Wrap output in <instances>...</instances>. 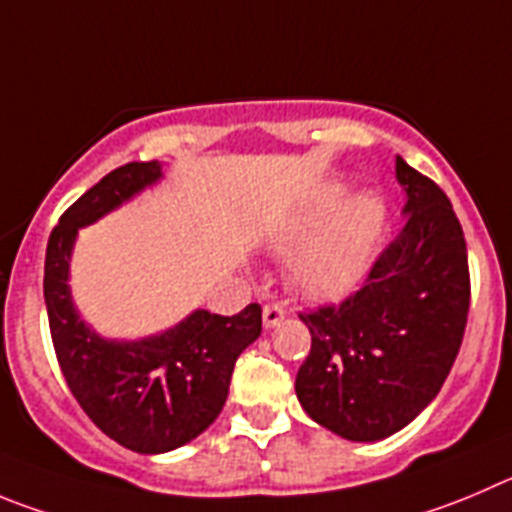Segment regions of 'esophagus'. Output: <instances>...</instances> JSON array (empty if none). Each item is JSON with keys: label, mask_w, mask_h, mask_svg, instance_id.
<instances>
[{"label": "esophagus", "mask_w": 512, "mask_h": 512, "mask_svg": "<svg viewBox=\"0 0 512 512\" xmlns=\"http://www.w3.org/2000/svg\"><path fill=\"white\" fill-rule=\"evenodd\" d=\"M283 321H285L283 305L267 303L265 308H262V323H265V328H275V326H280Z\"/></svg>", "instance_id": "1"}]
</instances>
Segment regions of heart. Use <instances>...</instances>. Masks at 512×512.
Here are the masks:
<instances>
[{
    "mask_svg": "<svg viewBox=\"0 0 512 512\" xmlns=\"http://www.w3.org/2000/svg\"><path fill=\"white\" fill-rule=\"evenodd\" d=\"M343 202V186H328L300 214L290 232V245L307 240L290 260V280L310 298H336L351 290L366 270L384 222V207L371 194ZM333 213L337 217L332 216ZM334 219L331 220L330 217Z\"/></svg>",
    "mask_w": 512,
    "mask_h": 512,
    "instance_id": "1",
    "label": "heart"
}]
</instances>
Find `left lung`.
<instances>
[{
    "label": "left lung",
    "instance_id": "left-lung-1",
    "mask_svg": "<svg viewBox=\"0 0 512 512\" xmlns=\"http://www.w3.org/2000/svg\"><path fill=\"white\" fill-rule=\"evenodd\" d=\"M407 191L399 237L341 303L303 310L310 353L295 394L310 419L351 442L407 427L442 389L470 313L462 224L429 176L396 156Z\"/></svg>",
    "mask_w": 512,
    "mask_h": 512
}]
</instances>
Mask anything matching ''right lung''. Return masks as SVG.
I'll list each match as a JSON object with an SVG mask.
<instances>
[{"mask_svg":"<svg viewBox=\"0 0 512 512\" xmlns=\"http://www.w3.org/2000/svg\"><path fill=\"white\" fill-rule=\"evenodd\" d=\"M159 176V161H131L105 174L62 212L45 255L47 321L62 376L95 427L141 455L176 450L219 417L234 361L262 331L257 303L237 315L197 310L136 343L105 341L78 318L68 290L75 234Z\"/></svg>","mask_w":512,"mask_h":512,"instance_id":"1","label":"right lung"}]
</instances>
